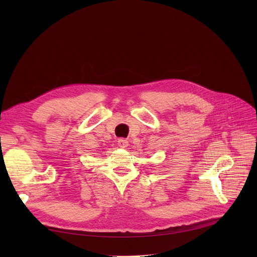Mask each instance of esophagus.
Listing matches in <instances>:
<instances>
[{
  "label": "esophagus",
  "mask_w": 257,
  "mask_h": 257,
  "mask_svg": "<svg viewBox=\"0 0 257 257\" xmlns=\"http://www.w3.org/2000/svg\"><path fill=\"white\" fill-rule=\"evenodd\" d=\"M117 145L119 148H126L128 146V141L126 139H118Z\"/></svg>",
  "instance_id": "obj_1"
}]
</instances>
